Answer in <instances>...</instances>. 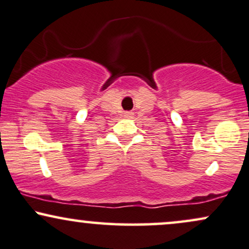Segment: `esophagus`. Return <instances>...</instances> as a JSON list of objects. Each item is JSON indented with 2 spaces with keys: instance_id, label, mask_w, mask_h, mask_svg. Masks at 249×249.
<instances>
[{
  "instance_id": "esophagus-1",
  "label": "esophagus",
  "mask_w": 249,
  "mask_h": 249,
  "mask_svg": "<svg viewBox=\"0 0 249 249\" xmlns=\"http://www.w3.org/2000/svg\"><path fill=\"white\" fill-rule=\"evenodd\" d=\"M124 117H125V118H132V117H133V112H131V111L124 112Z\"/></svg>"
}]
</instances>
